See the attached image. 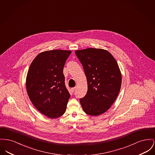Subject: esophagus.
<instances>
[{
  "instance_id": "1",
  "label": "esophagus",
  "mask_w": 155,
  "mask_h": 155,
  "mask_svg": "<svg viewBox=\"0 0 155 155\" xmlns=\"http://www.w3.org/2000/svg\"><path fill=\"white\" fill-rule=\"evenodd\" d=\"M75 87H74V88H71V91H72L73 92H74L75 91Z\"/></svg>"
}]
</instances>
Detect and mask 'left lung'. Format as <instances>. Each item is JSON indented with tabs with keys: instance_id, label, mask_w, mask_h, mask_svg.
I'll return each instance as SVG.
<instances>
[{
	"instance_id": "8db88e82",
	"label": "left lung",
	"mask_w": 155,
	"mask_h": 155,
	"mask_svg": "<svg viewBox=\"0 0 155 155\" xmlns=\"http://www.w3.org/2000/svg\"><path fill=\"white\" fill-rule=\"evenodd\" d=\"M75 53L87 77L88 90L80 99L84 112L98 116L110 108L120 89L122 76L118 65L108 51L89 48Z\"/></svg>"
}]
</instances>
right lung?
<instances>
[{"mask_svg":"<svg viewBox=\"0 0 155 155\" xmlns=\"http://www.w3.org/2000/svg\"><path fill=\"white\" fill-rule=\"evenodd\" d=\"M71 51L53 50L37 55L26 78L28 95L34 106L50 118L65 112L70 94L65 85L63 68Z\"/></svg>","mask_w":155,"mask_h":155,"instance_id":"1","label":"right lung"}]
</instances>
